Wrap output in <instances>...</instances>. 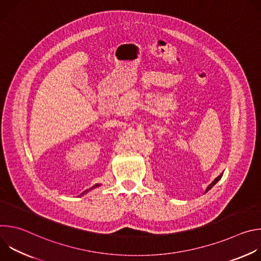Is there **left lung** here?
I'll list each match as a JSON object with an SVG mask.
<instances>
[{
  "label": "left lung",
  "instance_id": "obj_1",
  "mask_svg": "<svg viewBox=\"0 0 261 261\" xmlns=\"http://www.w3.org/2000/svg\"><path fill=\"white\" fill-rule=\"evenodd\" d=\"M222 175H223V172H221V173H220V174H219V175H218V176H217V177H216V178H215V179H214V180H213V181L207 186L206 189H205V191H204V193H206L208 190H211V189L214 187V186H215V185L220 180V178L222 177Z\"/></svg>",
  "mask_w": 261,
  "mask_h": 261
}]
</instances>
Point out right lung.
Instances as JSON below:
<instances>
[{
  "instance_id": "obj_1",
  "label": "right lung",
  "mask_w": 261,
  "mask_h": 261,
  "mask_svg": "<svg viewBox=\"0 0 261 261\" xmlns=\"http://www.w3.org/2000/svg\"><path fill=\"white\" fill-rule=\"evenodd\" d=\"M98 187H100V184H96V185H94V186H93V187H92V188H90V189H88V190H86V191H85V192H83V193H82V194H81V195H80V196H83V195H85V194H87V193H88V192H90V191H91V190H93V189H95V188H98Z\"/></svg>"
}]
</instances>
